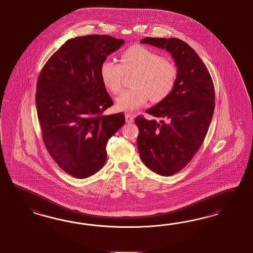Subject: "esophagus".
Instances as JSON below:
<instances>
[{
	"label": "esophagus",
	"mask_w": 253,
	"mask_h": 253,
	"mask_svg": "<svg viewBox=\"0 0 253 253\" xmlns=\"http://www.w3.org/2000/svg\"><path fill=\"white\" fill-rule=\"evenodd\" d=\"M125 119H126V123H132L134 122V116L131 115V114H125Z\"/></svg>",
	"instance_id": "34e87169"
}]
</instances>
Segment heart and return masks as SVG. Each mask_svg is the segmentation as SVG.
I'll return each instance as SVG.
<instances>
[{
  "label": "heart",
  "mask_w": 253,
  "mask_h": 253,
  "mask_svg": "<svg viewBox=\"0 0 253 253\" xmlns=\"http://www.w3.org/2000/svg\"><path fill=\"white\" fill-rule=\"evenodd\" d=\"M103 84L112 94L122 87L124 75L134 73L132 88L123 90L116 98V108L131 111L144 106L150 97L153 102H160L169 96L175 86L178 71L172 62L161 55L140 45L126 48L120 58V64L105 60L100 69Z\"/></svg>",
  "instance_id": "heart-1"
}]
</instances>
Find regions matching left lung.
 Wrapping results in <instances>:
<instances>
[{
	"label": "left lung",
	"mask_w": 253,
	"mask_h": 253,
	"mask_svg": "<svg viewBox=\"0 0 253 253\" xmlns=\"http://www.w3.org/2000/svg\"><path fill=\"white\" fill-rule=\"evenodd\" d=\"M141 43L168 50L177 65L169 96L145 112L161 119L135 118L137 147L144 164L169 177L181 170L204 143L214 110V86L205 63L193 48L176 38H145Z\"/></svg>",
	"instance_id": "8db88e82"
}]
</instances>
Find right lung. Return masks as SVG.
I'll use <instances>...</instances> for the list:
<instances>
[{"instance_id": "obj_1", "label": "right lung", "mask_w": 253, "mask_h": 253, "mask_svg": "<svg viewBox=\"0 0 253 253\" xmlns=\"http://www.w3.org/2000/svg\"><path fill=\"white\" fill-rule=\"evenodd\" d=\"M125 43L107 35L66 41L48 60L37 83L36 106L42 139L67 174L88 178L106 163V146L125 123L123 113L105 116L113 101L99 69Z\"/></svg>"}]
</instances>
